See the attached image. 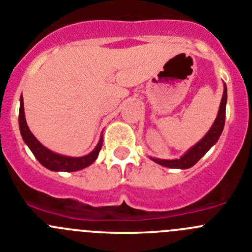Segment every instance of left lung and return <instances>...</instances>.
<instances>
[{
    "label": "left lung",
    "instance_id": "left-lung-1",
    "mask_svg": "<svg viewBox=\"0 0 252 252\" xmlns=\"http://www.w3.org/2000/svg\"><path fill=\"white\" fill-rule=\"evenodd\" d=\"M226 102H227V88L224 86L223 95H222V101L220 104V111H218L217 119H216L215 124L212 125V127L208 132L206 133V136L201 140V141L195 144L190 150L187 151L183 157L180 159L175 160H159V159H153L154 161L160 164L166 168H173V169H188L193 166L198 160L203 157L204 154L215 145L217 140L221 136L222 131H223L224 126V117H226Z\"/></svg>",
    "mask_w": 252,
    "mask_h": 252
}]
</instances>
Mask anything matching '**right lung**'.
Masks as SVG:
<instances>
[{
    "label": "right lung",
    "mask_w": 252,
    "mask_h": 252,
    "mask_svg": "<svg viewBox=\"0 0 252 252\" xmlns=\"http://www.w3.org/2000/svg\"><path fill=\"white\" fill-rule=\"evenodd\" d=\"M19 125H20V131H21V136L24 139V141L26 142V145L30 148V150L32 151L34 157L39 160V162L41 165H44L45 168L50 169V170L54 171H77L81 170V169L87 168L88 165H91L97 157H98V153L102 148V141L98 142V145L95 146L94 150L91 154L86 155V157L82 158H69V157H63V155H59V154H55L53 151H50L49 149H46L45 146H43L36 140V137L31 133V131L29 130L28 124H26L25 120V112H24V99H20V113H19Z\"/></svg>",
    "instance_id": "add662e5"
}]
</instances>
